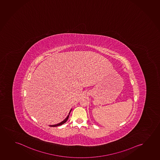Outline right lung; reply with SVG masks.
Masks as SVG:
<instances>
[{"label":"right lung","instance_id":"obj_1","mask_svg":"<svg viewBox=\"0 0 160 160\" xmlns=\"http://www.w3.org/2000/svg\"><path fill=\"white\" fill-rule=\"evenodd\" d=\"M71 111H72V109L70 110V111L69 115L67 117L65 118V119H64V121H62V122H60V123H58V124H56V125H50V127H58V126H59V125H62V124H63L64 123H65V122H67V121H68V118H69V114L70 113V112H71Z\"/></svg>","mask_w":160,"mask_h":160}]
</instances>
